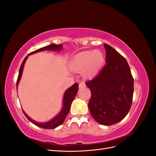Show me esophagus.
Segmentation results:
<instances>
[{
	"instance_id": "obj_1",
	"label": "esophagus",
	"mask_w": 156,
	"mask_h": 156,
	"mask_svg": "<svg viewBox=\"0 0 156 156\" xmlns=\"http://www.w3.org/2000/svg\"><path fill=\"white\" fill-rule=\"evenodd\" d=\"M79 88H84L86 87V84L84 82H81V83H79Z\"/></svg>"
}]
</instances>
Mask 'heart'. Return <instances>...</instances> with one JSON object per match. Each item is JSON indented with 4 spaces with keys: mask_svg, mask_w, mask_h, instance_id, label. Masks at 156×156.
Listing matches in <instances>:
<instances>
[{
    "mask_svg": "<svg viewBox=\"0 0 156 156\" xmlns=\"http://www.w3.org/2000/svg\"><path fill=\"white\" fill-rule=\"evenodd\" d=\"M104 63V56L100 51H84L75 55L72 59L69 67L75 72H83L84 77L96 75Z\"/></svg>",
    "mask_w": 156,
    "mask_h": 156,
    "instance_id": "obj_1",
    "label": "heart"
}]
</instances>
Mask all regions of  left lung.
<instances>
[{
  "label": "left lung",
  "instance_id": "1",
  "mask_svg": "<svg viewBox=\"0 0 156 156\" xmlns=\"http://www.w3.org/2000/svg\"><path fill=\"white\" fill-rule=\"evenodd\" d=\"M106 64L86 82L91 91L88 108L99 124L111 126L123 120L129 111L133 96V77L127 60L106 44Z\"/></svg>",
  "mask_w": 156,
  "mask_h": 156
}]
</instances>
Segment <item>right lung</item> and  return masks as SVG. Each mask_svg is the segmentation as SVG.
Instances as JSON below:
<instances>
[{
	"instance_id": "add662e5",
	"label": "right lung",
	"mask_w": 156,
	"mask_h": 156,
	"mask_svg": "<svg viewBox=\"0 0 156 156\" xmlns=\"http://www.w3.org/2000/svg\"><path fill=\"white\" fill-rule=\"evenodd\" d=\"M62 45H55V44H51L49 45H48L46 47H44V48H40L39 49H37L35 51H32V53H30L29 55H28V56L37 53V52H39L41 51H44V50H55V51H60V49H62ZM28 56H26L25 59L23 60V62L21 65V67L20 69V72H19V75H18V77L17 80V87L18 86V83H20V79L22 75L23 72V67H24L25 63L26 62V60L28 58ZM78 88H79V84L78 83H75L71 87L69 88H68L66 91L65 92L64 95V99H63V108L61 112L59 113V114L55 116L53 119H52L51 120L48 122H35L34 120H32L30 118L27 116L26 115V113L24 112V111H23L24 115L27 118L28 120L30 121L32 124H34V125L37 126V127H40L41 128H44V129H55L56 127L59 126L60 125L62 124L64 121L65 120L66 118L68 112L69 111L71 105H72V103L73 100H74V98L76 96L77 92L78 91Z\"/></svg>"
}]
</instances>
